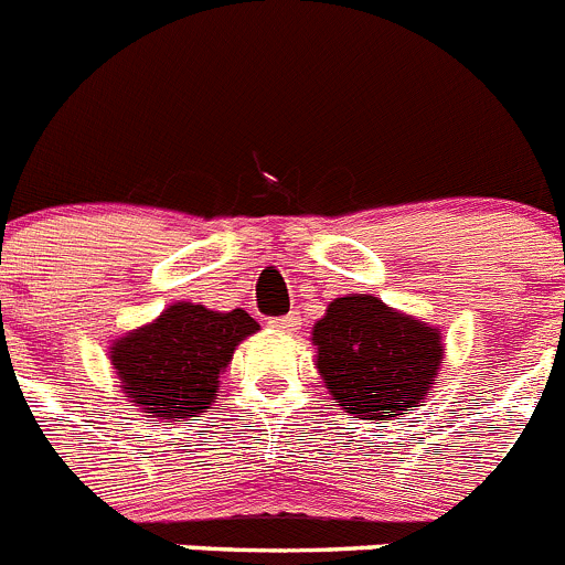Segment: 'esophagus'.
Instances as JSON below:
<instances>
[{"mask_svg":"<svg viewBox=\"0 0 565 565\" xmlns=\"http://www.w3.org/2000/svg\"><path fill=\"white\" fill-rule=\"evenodd\" d=\"M270 326L276 328V331H284V333H292V331H298V326H300V317L295 315H284V317H273L270 320Z\"/></svg>","mask_w":565,"mask_h":565,"instance_id":"esophagus-1","label":"esophagus"}]
</instances>
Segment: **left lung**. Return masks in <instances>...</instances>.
<instances>
[{
  "label": "left lung",
  "mask_w": 565,
  "mask_h": 565,
  "mask_svg": "<svg viewBox=\"0 0 565 565\" xmlns=\"http://www.w3.org/2000/svg\"><path fill=\"white\" fill-rule=\"evenodd\" d=\"M311 339L333 399L375 425L414 411L445 359L436 328L397 315L372 295L333 300Z\"/></svg>",
  "instance_id": "obj_1"
}]
</instances>
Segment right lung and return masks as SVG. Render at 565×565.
Listing matches in <instances>:
<instances>
[{
	"mask_svg": "<svg viewBox=\"0 0 565 565\" xmlns=\"http://www.w3.org/2000/svg\"><path fill=\"white\" fill-rule=\"evenodd\" d=\"M256 331L259 326L243 309L223 315L177 303L157 322L118 339L109 355L131 403L151 416L188 419L210 408L234 348Z\"/></svg>",
	"mask_w": 565,
	"mask_h": 565,
	"instance_id": "right-lung-1",
	"label": "right lung"
}]
</instances>
